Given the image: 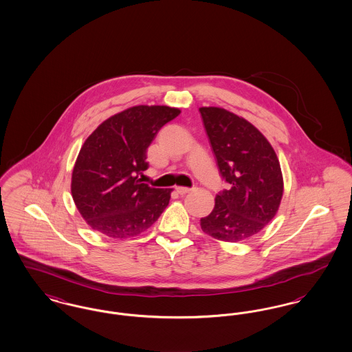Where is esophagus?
Instances as JSON below:
<instances>
[{
    "label": "esophagus",
    "instance_id": "34e87169",
    "mask_svg": "<svg viewBox=\"0 0 352 352\" xmlns=\"http://www.w3.org/2000/svg\"><path fill=\"white\" fill-rule=\"evenodd\" d=\"M175 191H177L178 194H181V195H184V194H187V192L192 191V188H190V187H182V186H177V187H175Z\"/></svg>",
    "mask_w": 352,
    "mask_h": 352
}]
</instances>
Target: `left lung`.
<instances>
[{
  "instance_id": "8db88e82",
  "label": "left lung",
  "mask_w": 352,
  "mask_h": 352,
  "mask_svg": "<svg viewBox=\"0 0 352 352\" xmlns=\"http://www.w3.org/2000/svg\"><path fill=\"white\" fill-rule=\"evenodd\" d=\"M201 118L223 178L231 184L201 219V231L237 243L258 234L276 217L284 178L267 137L244 118L219 107H201Z\"/></svg>"
}]
</instances>
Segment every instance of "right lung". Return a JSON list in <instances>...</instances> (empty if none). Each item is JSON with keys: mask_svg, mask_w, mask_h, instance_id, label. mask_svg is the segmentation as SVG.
Returning <instances> with one entry per match:
<instances>
[{"mask_svg": "<svg viewBox=\"0 0 352 352\" xmlns=\"http://www.w3.org/2000/svg\"><path fill=\"white\" fill-rule=\"evenodd\" d=\"M181 113L168 105H134L107 118L87 137L71 177V194L85 223L111 239L146 231L168 207L173 188L140 175L158 131Z\"/></svg>", "mask_w": 352, "mask_h": 352, "instance_id": "1", "label": "right lung"}]
</instances>
